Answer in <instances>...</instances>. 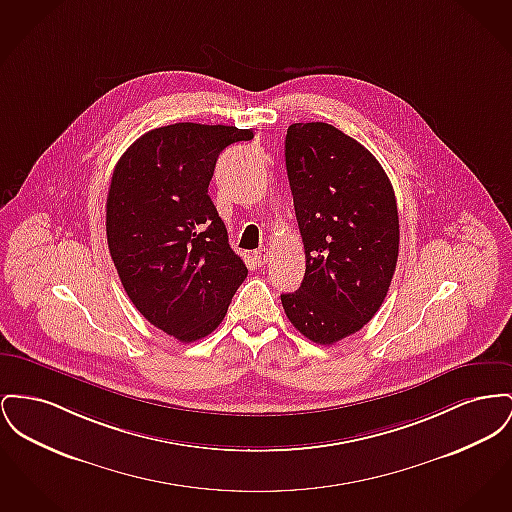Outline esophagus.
<instances>
[{
  "label": "esophagus",
  "mask_w": 512,
  "mask_h": 512,
  "mask_svg": "<svg viewBox=\"0 0 512 512\" xmlns=\"http://www.w3.org/2000/svg\"><path fill=\"white\" fill-rule=\"evenodd\" d=\"M255 259L259 265H267L271 261V249L269 247H261L259 251H255Z\"/></svg>",
  "instance_id": "esophagus-1"
}]
</instances>
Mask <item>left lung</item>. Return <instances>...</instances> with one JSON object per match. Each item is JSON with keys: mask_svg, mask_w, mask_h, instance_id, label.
I'll return each instance as SVG.
<instances>
[{"mask_svg": "<svg viewBox=\"0 0 512 512\" xmlns=\"http://www.w3.org/2000/svg\"><path fill=\"white\" fill-rule=\"evenodd\" d=\"M286 170L305 249L300 290L282 294L286 317L329 346L373 319L398 259V209L377 158L334 125L292 123Z\"/></svg>", "mask_w": 512, "mask_h": 512, "instance_id": "left-lung-1", "label": "left lung"}]
</instances>
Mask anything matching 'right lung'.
<instances>
[{"label": "right lung", "mask_w": 512, "mask_h": 512, "mask_svg": "<svg viewBox=\"0 0 512 512\" xmlns=\"http://www.w3.org/2000/svg\"><path fill=\"white\" fill-rule=\"evenodd\" d=\"M251 129L174 123L121 154L106 201V236L139 313L180 342L211 334L247 267L209 197L218 154Z\"/></svg>", "instance_id": "add662e5"}]
</instances>
